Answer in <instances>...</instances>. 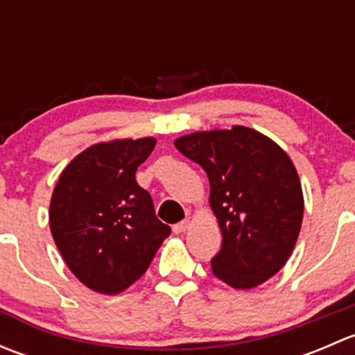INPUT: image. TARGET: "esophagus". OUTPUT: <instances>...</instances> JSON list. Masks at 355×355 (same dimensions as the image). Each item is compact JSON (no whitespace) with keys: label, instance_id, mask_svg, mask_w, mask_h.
<instances>
[{"label":"esophagus","instance_id":"obj_1","mask_svg":"<svg viewBox=\"0 0 355 355\" xmlns=\"http://www.w3.org/2000/svg\"><path fill=\"white\" fill-rule=\"evenodd\" d=\"M189 227H191V220H184V221H180V223L173 225V232L175 234H184Z\"/></svg>","mask_w":355,"mask_h":355}]
</instances>
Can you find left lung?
<instances>
[{"instance_id":"1","label":"left lung","mask_w":355,"mask_h":355,"mask_svg":"<svg viewBox=\"0 0 355 355\" xmlns=\"http://www.w3.org/2000/svg\"><path fill=\"white\" fill-rule=\"evenodd\" d=\"M209 178V204L223 242L213 275L234 288H254L282 270L304 214L299 175L287 153L252 128L196 132L175 141Z\"/></svg>"}]
</instances>
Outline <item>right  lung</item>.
Returning <instances> with one entry per match:
<instances>
[{
    "label": "right lung",
    "mask_w": 355,
    "mask_h": 355,
    "mask_svg": "<svg viewBox=\"0 0 355 355\" xmlns=\"http://www.w3.org/2000/svg\"><path fill=\"white\" fill-rule=\"evenodd\" d=\"M156 139L94 144L68 163L49 204V227L71 273L106 295L146 273L171 234L156 218L151 194L135 180Z\"/></svg>",
    "instance_id": "right-lung-1"
}]
</instances>
